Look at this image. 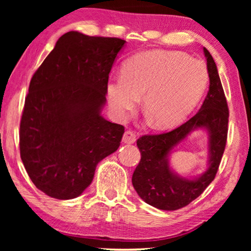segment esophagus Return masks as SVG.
Listing matches in <instances>:
<instances>
[{"mask_svg":"<svg viewBox=\"0 0 251 251\" xmlns=\"http://www.w3.org/2000/svg\"><path fill=\"white\" fill-rule=\"evenodd\" d=\"M122 142L125 144H133L136 142V133L131 130H126L125 135H123Z\"/></svg>","mask_w":251,"mask_h":251,"instance_id":"obj_1","label":"esophagus"}]
</instances>
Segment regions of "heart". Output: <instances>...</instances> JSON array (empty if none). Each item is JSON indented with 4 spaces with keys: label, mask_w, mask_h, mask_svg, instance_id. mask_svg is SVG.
I'll return each mask as SVG.
<instances>
[{
    "label": "heart",
    "mask_w": 251,
    "mask_h": 251,
    "mask_svg": "<svg viewBox=\"0 0 251 251\" xmlns=\"http://www.w3.org/2000/svg\"><path fill=\"white\" fill-rule=\"evenodd\" d=\"M208 82L203 61L178 51H144L126 61L123 75L108 82L107 99L114 114L123 119L143 95V107L153 126L167 129L193 111Z\"/></svg>",
    "instance_id": "1"
}]
</instances>
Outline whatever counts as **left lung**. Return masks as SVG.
<instances>
[{"label": "left lung", "instance_id": "obj_1", "mask_svg": "<svg viewBox=\"0 0 251 251\" xmlns=\"http://www.w3.org/2000/svg\"><path fill=\"white\" fill-rule=\"evenodd\" d=\"M207 58L209 91L201 108L178 128L160 135H145L137 140L142 157L133 171L132 185L146 203L161 210H177L200 197L215 179L226 146L228 130V107L219 78L217 66L210 52L203 48ZM208 132V169L194 180L180 177L171 170V151L195 128Z\"/></svg>", "mask_w": 251, "mask_h": 251}]
</instances>
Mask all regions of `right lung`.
<instances>
[{
    "label": "right lung",
    "instance_id": "obj_1",
    "mask_svg": "<svg viewBox=\"0 0 251 251\" xmlns=\"http://www.w3.org/2000/svg\"><path fill=\"white\" fill-rule=\"evenodd\" d=\"M126 41L68 32L30 80L19 147L33 184L70 200L91 184L97 164L114 153L125 126L100 115L108 74Z\"/></svg>",
    "mask_w": 251,
    "mask_h": 251
}]
</instances>
